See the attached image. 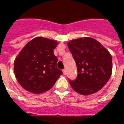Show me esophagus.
Instances as JSON below:
<instances>
[{
    "mask_svg": "<svg viewBox=\"0 0 124 124\" xmlns=\"http://www.w3.org/2000/svg\"><path fill=\"white\" fill-rule=\"evenodd\" d=\"M63 75H67V71H66V69H64L63 70Z\"/></svg>",
    "mask_w": 124,
    "mask_h": 124,
    "instance_id": "obj_1",
    "label": "esophagus"
}]
</instances>
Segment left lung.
I'll return each mask as SVG.
<instances>
[{
	"instance_id": "obj_1",
	"label": "left lung",
	"mask_w": 124,
	"mask_h": 124,
	"mask_svg": "<svg viewBox=\"0 0 124 124\" xmlns=\"http://www.w3.org/2000/svg\"><path fill=\"white\" fill-rule=\"evenodd\" d=\"M75 61L78 76L69 83L74 91L83 95L95 93L106 85L111 75L112 57L94 39L83 37L67 43Z\"/></svg>"
}]
</instances>
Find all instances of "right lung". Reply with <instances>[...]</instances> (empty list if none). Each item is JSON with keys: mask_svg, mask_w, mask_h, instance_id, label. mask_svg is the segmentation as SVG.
I'll return each mask as SVG.
<instances>
[{"mask_svg": "<svg viewBox=\"0 0 124 124\" xmlns=\"http://www.w3.org/2000/svg\"><path fill=\"white\" fill-rule=\"evenodd\" d=\"M57 41L39 37L23 47L14 62V71L19 84L32 93L49 90L63 72L57 69V57L53 50Z\"/></svg>", "mask_w": 124, "mask_h": 124, "instance_id": "right-lung-1", "label": "right lung"}]
</instances>
